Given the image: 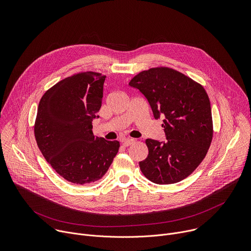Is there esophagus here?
Masks as SVG:
<instances>
[{"label":"esophagus","mask_w":251,"mask_h":251,"mask_svg":"<svg viewBox=\"0 0 251 251\" xmlns=\"http://www.w3.org/2000/svg\"><path fill=\"white\" fill-rule=\"evenodd\" d=\"M134 142H135V140H134V139H131V138H127V139H125V140L123 141V146H125V147H128V146L132 145Z\"/></svg>","instance_id":"obj_1"}]
</instances>
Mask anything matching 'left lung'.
Wrapping results in <instances>:
<instances>
[{
  "label": "left lung",
  "instance_id": "8db88e82",
  "mask_svg": "<svg viewBox=\"0 0 251 251\" xmlns=\"http://www.w3.org/2000/svg\"><path fill=\"white\" fill-rule=\"evenodd\" d=\"M129 85L147 98L155 119L164 117L167 141L146 140L149 154L139 162L142 173L159 185L181 182L204 159L212 140L207 93L192 78L163 66L141 71Z\"/></svg>",
  "mask_w": 251,
  "mask_h": 251
}]
</instances>
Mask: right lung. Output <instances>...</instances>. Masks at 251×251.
Segmentation results:
<instances>
[{
    "label": "right lung",
    "instance_id": "right-lung-1",
    "mask_svg": "<svg viewBox=\"0 0 251 251\" xmlns=\"http://www.w3.org/2000/svg\"><path fill=\"white\" fill-rule=\"evenodd\" d=\"M106 76L85 71L66 77L42 97L34 122V137L47 162L66 181L94 183L108 171L118 153V141L95 137Z\"/></svg>",
    "mask_w": 251,
    "mask_h": 251
}]
</instances>
